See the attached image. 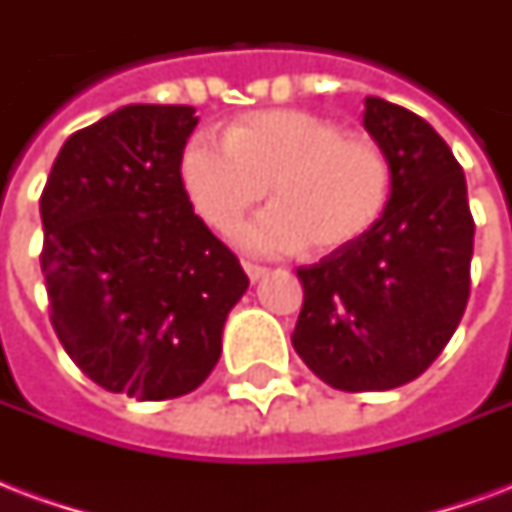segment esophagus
I'll return each mask as SVG.
<instances>
[{"label": "esophagus", "mask_w": 512, "mask_h": 512, "mask_svg": "<svg viewBox=\"0 0 512 512\" xmlns=\"http://www.w3.org/2000/svg\"><path fill=\"white\" fill-rule=\"evenodd\" d=\"M244 265V271H247L249 282H260L265 273H268V268H263V265H255V263H241Z\"/></svg>", "instance_id": "34e87169"}]
</instances>
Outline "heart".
<instances>
[{
  "label": "heart",
  "mask_w": 512,
  "mask_h": 512,
  "mask_svg": "<svg viewBox=\"0 0 512 512\" xmlns=\"http://www.w3.org/2000/svg\"><path fill=\"white\" fill-rule=\"evenodd\" d=\"M179 174L198 217L220 233L271 185L276 204L233 233L255 255L351 247L381 220L392 190V169L376 142L300 109L252 112L225 131V142L195 134Z\"/></svg>",
  "instance_id": "1"
}]
</instances>
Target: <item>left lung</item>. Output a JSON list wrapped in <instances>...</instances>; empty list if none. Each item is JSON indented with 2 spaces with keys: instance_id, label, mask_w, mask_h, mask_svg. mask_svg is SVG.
<instances>
[{
  "instance_id": "8db88e82",
  "label": "left lung",
  "mask_w": 512,
  "mask_h": 512,
  "mask_svg": "<svg viewBox=\"0 0 512 512\" xmlns=\"http://www.w3.org/2000/svg\"><path fill=\"white\" fill-rule=\"evenodd\" d=\"M362 126L392 169L389 201L360 241L298 268L292 346L333 389L384 392L419 378L451 341L470 298L475 222L462 166L424 117L368 96Z\"/></svg>"
}]
</instances>
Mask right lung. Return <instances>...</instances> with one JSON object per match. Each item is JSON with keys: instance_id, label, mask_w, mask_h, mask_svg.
<instances>
[{"instance_id": "1", "label": "right lung", "mask_w": 512, "mask_h": 512, "mask_svg": "<svg viewBox=\"0 0 512 512\" xmlns=\"http://www.w3.org/2000/svg\"><path fill=\"white\" fill-rule=\"evenodd\" d=\"M193 107L128 104L64 142L39 198L50 322L107 392L171 400L222 351L249 279L182 187Z\"/></svg>"}]
</instances>
